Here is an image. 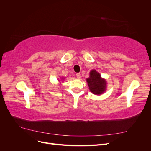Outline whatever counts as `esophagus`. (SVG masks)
Segmentation results:
<instances>
[{"mask_svg": "<svg viewBox=\"0 0 151 151\" xmlns=\"http://www.w3.org/2000/svg\"><path fill=\"white\" fill-rule=\"evenodd\" d=\"M76 77H77V79H80V77H81V74H80V73H77V74H76Z\"/></svg>", "mask_w": 151, "mask_h": 151, "instance_id": "1", "label": "esophagus"}]
</instances>
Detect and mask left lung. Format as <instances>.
I'll list each match as a JSON object with an SVG mask.
<instances>
[{"mask_svg":"<svg viewBox=\"0 0 151 151\" xmlns=\"http://www.w3.org/2000/svg\"><path fill=\"white\" fill-rule=\"evenodd\" d=\"M89 77L86 79L89 90L96 95L103 94L106 89V81L103 79L99 72L96 70L90 72Z\"/></svg>","mask_w":151,"mask_h":151,"instance_id":"left-lung-1","label":"left lung"}]
</instances>
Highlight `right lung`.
Segmentation results:
<instances>
[{"label":"right lung","instance_id":"add662e5","mask_svg":"<svg viewBox=\"0 0 151 151\" xmlns=\"http://www.w3.org/2000/svg\"><path fill=\"white\" fill-rule=\"evenodd\" d=\"M62 79H63V78H62Z\"/></svg>","mask_w":151,"mask_h":151}]
</instances>
